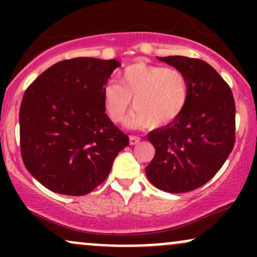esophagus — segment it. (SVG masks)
<instances>
[{
    "label": "esophagus",
    "mask_w": 257,
    "mask_h": 257,
    "mask_svg": "<svg viewBox=\"0 0 257 257\" xmlns=\"http://www.w3.org/2000/svg\"><path fill=\"white\" fill-rule=\"evenodd\" d=\"M129 143H131V145L139 146V144H140V138H139V137H131V139H129Z\"/></svg>",
    "instance_id": "esophagus-1"
}]
</instances>
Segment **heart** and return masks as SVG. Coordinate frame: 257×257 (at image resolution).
<instances>
[{"mask_svg":"<svg viewBox=\"0 0 257 257\" xmlns=\"http://www.w3.org/2000/svg\"><path fill=\"white\" fill-rule=\"evenodd\" d=\"M134 113H135V118H137V119L139 120V122H144L143 114H141V111L139 110V108H135Z\"/></svg>","mask_w":257,"mask_h":257,"instance_id":"1","label":"heart"}]
</instances>
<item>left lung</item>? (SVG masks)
I'll list each match as a JSON object with an SVG mask.
<instances>
[{"instance_id": "1", "label": "left lung", "mask_w": 257, "mask_h": 257, "mask_svg": "<svg viewBox=\"0 0 257 257\" xmlns=\"http://www.w3.org/2000/svg\"><path fill=\"white\" fill-rule=\"evenodd\" d=\"M118 66L114 59L63 60L26 89L19 111L23 162L53 192L89 193L129 145L105 113V85Z\"/></svg>"}]
</instances>
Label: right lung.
Listing matches in <instances>:
<instances>
[{"label": "right lung", "mask_w": 257, "mask_h": 257, "mask_svg": "<svg viewBox=\"0 0 257 257\" xmlns=\"http://www.w3.org/2000/svg\"><path fill=\"white\" fill-rule=\"evenodd\" d=\"M157 59L181 73L187 91L175 118L147 135L156 155L145 172L159 190L190 192L214 178L232 151L234 100L228 85L205 61L180 55Z\"/></svg>", "instance_id": "right-lung-1"}]
</instances>
